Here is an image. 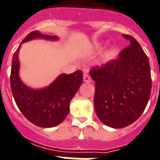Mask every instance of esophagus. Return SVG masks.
Wrapping results in <instances>:
<instances>
[{"label": "esophagus", "mask_w": 160, "mask_h": 160, "mask_svg": "<svg viewBox=\"0 0 160 160\" xmlns=\"http://www.w3.org/2000/svg\"><path fill=\"white\" fill-rule=\"evenodd\" d=\"M83 82H91V78L89 76H88L87 74L83 75Z\"/></svg>", "instance_id": "34e87169"}]
</instances>
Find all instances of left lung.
<instances>
[{"mask_svg": "<svg viewBox=\"0 0 160 160\" xmlns=\"http://www.w3.org/2000/svg\"><path fill=\"white\" fill-rule=\"evenodd\" d=\"M122 36L128 40L129 46L116 59L89 71L96 82V115L104 125L113 128H125L139 119L147 107L152 89L148 58L135 38Z\"/></svg>", "mask_w": 160, "mask_h": 160, "instance_id": "obj_1", "label": "left lung"}]
</instances>
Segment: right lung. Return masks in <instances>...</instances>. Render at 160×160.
Here are the masks:
<instances>
[{"label": "right lung", "mask_w": 160, "mask_h": 160, "mask_svg": "<svg viewBox=\"0 0 160 160\" xmlns=\"http://www.w3.org/2000/svg\"><path fill=\"white\" fill-rule=\"evenodd\" d=\"M33 39L58 41L59 38L34 31L24 38L12 60L11 90L19 109L29 122L40 128H53L64 122L69 114L71 99L82 82V71L60 74L51 84L42 89L26 85L20 77L19 52L23 43Z\"/></svg>", "instance_id": "right-lung-1"}]
</instances>
